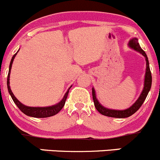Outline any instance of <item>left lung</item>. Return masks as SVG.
<instances>
[{
    "label": "left lung",
    "instance_id": "obj_1",
    "mask_svg": "<svg viewBox=\"0 0 160 160\" xmlns=\"http://www.w3.org/2000/svg\"><path fill=\"white\" fill-rule=\"evenodd\" d=\"M128 46L129 47H131V48L133 49V50L139 52L140 53H142V54L145 58V61H146V71H145L143 90H142V93H141L138 99L136 100V102H134L132 107L126 109V110H110V109H107L106 108V107H104L103 106L101 105V104L99 103V101H98V99H96V92H95L94 88H92V99H93V101H94L95 107H96V110H97L101 114L104 115V116L110 117V118H128V117L132 116V114H134V113H135L139 108H140L141 106L143 104L144 101H145V99H146L148 92H149L150 88H151L152 75H151V72H150L149 63H148V57H147L146 53H145V51L141 48L140 45H139L138 43V39L137 38L134 37V38H132V39H130V41H129L128 42Z\"/></svg>",
    "mask_w": 160,
    "mask_h": 160
}]
</instances>
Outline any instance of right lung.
I'll list each match as a JSON object with an SVG mask.
<instances>
[{
    "mask_svg": "<svg viewBox=\"0 0 160 160\" xmlns=\"http://www.w3.org/2000/svg\"><path fill=\"white\" fill-rule=\"evenodd\" d=\"M18 53V52H17ZM16 53L14 54V56L12 57V61L10 62V65H9V72L8 75V79H7V85H8V89L9 94L12 96V99H13L14 102L16 104L17 107H18L20 110L23 113L27 115V116L32 117V118H49V117L53 116V115L57 114L58 113H59L61 111V109L64 107V104H65V101L67 99L68 95L69 89L71 88H68V90L67 91V92L65 93V95L63 97L62 100L61 102H59L58 103H57L56 105L50 106V107H27V106H25L24 104H22V102H20L18 100L16 97L14 96L13 92H12V89L10 88V73H11V69H12V63H13L14 59H15V56H16Z\"/></svg>",
    "mask_w": 160,
    "mask_h": 160,
    "instance_id": "add662e5",
    "label": "right lung"
}]
</instances>
